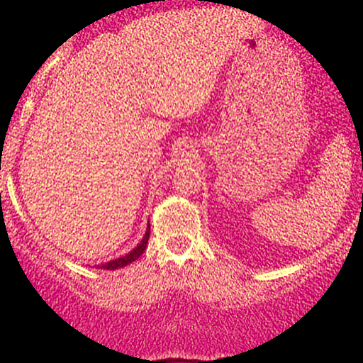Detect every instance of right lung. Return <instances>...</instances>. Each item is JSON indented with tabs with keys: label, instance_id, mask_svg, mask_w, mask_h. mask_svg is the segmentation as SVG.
<instances>
[{
	"label": "right lung",
	"instance_id": "add662e5",
	"mask_svg": "<svg viewBox=\"0 0 363 363\" xmlns=\"http://www.w3.org/2000/svg\"><path fill=\"white\" fill-rule=\"evenodd\" d=\"M148 239H150V223H148V227H147V232H145L143 239L140 240V244L136 245V247L133 249L131 252L124 254V256L118 257V259H112L109 262H104V264H101V266L97 264V266H95V268H101V269H119V268H124V266L131 264L133 261L138 259L141 254L145 252V249H147V244H148Z\"/></svg>",
	"mask_w": 363,
	"mask_h": 363
}]
</instances>
